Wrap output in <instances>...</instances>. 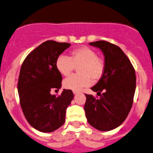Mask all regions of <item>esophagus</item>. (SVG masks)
<instances>
[{
	"instance_id": "obj_1",
	"label": "esophagus",
	"mask_w": 153,
	"mask_h": 153,
	"mask_svg": "<svg viewBox=\"0 0 153 153\" xmlns=\"http://www.w3.org/2000/svg\"><path fill=\"white\" fill-rule=\"evenodd\" d=\"M80 93V91H73V94H77Z\"/></svg>"
}]
</instances>
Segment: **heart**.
Wrapping results in <instances>:
<instances>
[{"label": "heart", "instance_id": "heart-1", "mask_svg": "<svg viewBox=\"0 0 153 153\" xmlns=\"http://www.w3.org/2000/svg\"><path fill=\"white\" fill-rule=\"evenodd\" d=\"M78 65V71L80 74L72 75L65 79L63 86L65 88L77 91L89 86L92 83V78L97 80L102 76L105 67L104 62L97 57L95 50L87 46L72 50L70 57L60 55L56 61V69L63 76L69 75Z\"/></svg>", "mask_w": 153, "mask_h": 153}]
</instances>
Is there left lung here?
Listing matches in <instances>:
<instances>
[{"label": "left lung", "mask_w": 153, "mask_h": 153, "mask_svg": "<svg viewBox=\"0 0 153 153\" xmlns=\"http://www.w3.org/2000/svg\"><path fill=\"white\" fill-rule=\"evenodd\" d=\"M89 44L102 51L105 67L98 82L91 88L100 97L85 94L84 109L91 126L109 131L123 123L130 113L136 90V73L130 59L117 46L103 40Z\"/></svg>", "instance_id": "1"}]
</instances>
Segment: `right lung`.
I'll list each match as a JSON object with an SVG mask.
<instances>
[{"instance_id":"right-lung-1","label":"right lung","mask_w":153,"mask_h":153,"mask_svg":"<svg viewBox=\"0 0 153 153\" xmlns=\"http://www.w3.org/2000/svg\"><path fill=\"white\" fill-rule=\"evenodd\" d=\"M71 44L48 40L32 51L22 64L17 89L22 111L33 128L51 133L62 126L65 111L74 97L71 90L63 89L61 95L51 94L62 86L61 74L56 61Z\"/></svg>"}]
</instances>
